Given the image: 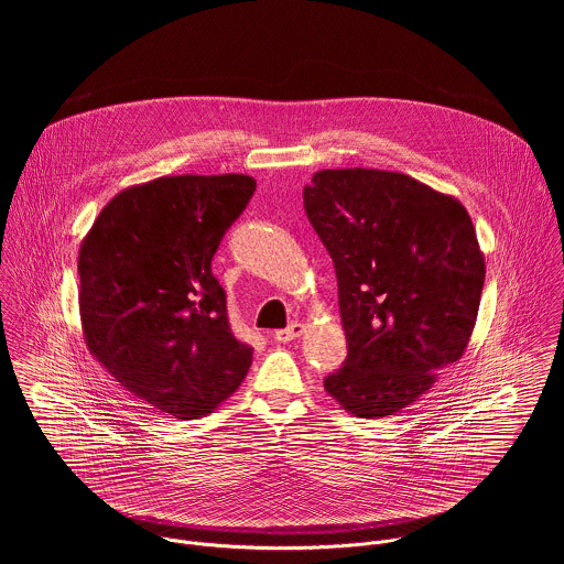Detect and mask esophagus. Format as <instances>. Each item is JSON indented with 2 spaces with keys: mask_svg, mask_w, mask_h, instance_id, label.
Instances as JSON below:
<instances>
[{
  "mask_svg": "<svg viewBox=\"0 0 564 564\" xmlns=\"http://www.w3.org/2000/svg\"><path fill=\"white\" fill-rule=\"evenodd\" d=\"M303 333H305V326L299 324V321H294V324H290L285 330H276V333H274V339L281 341V344H288V341L301 337Z\"/></svg>",
  "mask_w": 564,
  "mask_h": 564,
  "instance_id": "34e87169",
  "label": "esophagus"
}]
</instances>
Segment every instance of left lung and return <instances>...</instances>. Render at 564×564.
<instances>
[{"instance_id":"obj_1","label":"left lung","mask_w":564,"mask_h":564,"mask_svg":"<svg viewBox=\"0 0 564 564\" xmlns=\"http://www.w3.org/2000/svg\"><path fill=\"white\" fill-rule=\"evenodd\" d=\"M303 205L333 257L348 339L324 388L355 417L394 415L470 341L487 274L473 220L451 194L364 167L316 172Z\"/></svg>"}]
</instances>
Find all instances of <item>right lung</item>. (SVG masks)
Segmentation results:
<instances>
[{
	"mask_svg": "<svg viewBox=\"0 0 564 564\" xmlns=\"http://www.w3.org/2000/svg\"><path fill=\"white\" fill-rule=\"evenodd\" d=\"M254 189L246 174L160 176L116 194L79 246L89 352L176 420L214 413L252 366V348L229 328L212 259Z\"/></svg>",
	"mask_w": 564,
	"mask_h": 564,
	"instance_id": "obj_1",
	"label": "right lung"
}]
</instances>
